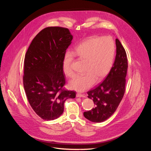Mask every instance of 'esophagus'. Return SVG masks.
<instances>
[{
    "label": "esophagus",
    "mask_w": 151,
    "mask_h": 151,
    "mask_svg": "<svg viewBox=\"0 0 151 151\" xmlns=\"http://www.w3.org/2000/svg\"><path fill=\"white\" fill-rule=\"evenodd\" d=\"M76 97H85V96L83 94H82L81 93H77Z\"/></svg>",
    "instance_id": "obj_1"
}]
</instances>
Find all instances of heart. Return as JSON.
I'll return each mask as SVG.
<instances>
[{
  "label": "heart",
  "instance_id": "heart-1",
  "mask_svg": "<svg viewBox=\"0 0 151 151\" xmlns=\"http://www.w3.org/2000/svg\"><path fill=\"white\" fill-rule=\"evenodd\" d=\"M75 54L85 61L82 75H76L69 82L70 88L83 92L90 88L95 81L98 82L111 71L114 61L115 45L109 36L91 37L83 41L76 48ZM74 55L66 52L63 60V70L68 77L75 73L72 69Z\"/></svg>",
  "mask_w": 151,
  "mask_h": 151
}]
</instances>
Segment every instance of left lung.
Masks as SVG:
<instances>
[{"instance_id": "left-lung-1", "label": "left lung", "mask_w": 151, "mask_h": 151, "mask_svg": "<svg viewBox=\"0 0 151 151\" xmlns=\"http://www.w3.org/2000/svg\"><path fill=\"white\" fill-rule=\"evenodd\" d=\"M116 54L113 66L104 80L96 88L87 92L95 107L83 112V116L93 122L106 121L115 112L122 100L125 88L128 61L121 43L116 39Z\"/></svg>"}]
</instances>
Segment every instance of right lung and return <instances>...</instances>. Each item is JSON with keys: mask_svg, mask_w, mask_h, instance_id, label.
I'll use <instances>...</instances> for the list:
<instances>
[{"mask_svg": "<svg viewBox=\"0 0 151 151\" xmlns=\"http://www.w3.org/2000/svg\"><path fill=\"white\" fill-rule=\"evenodd\" d=\"M72 39L68 29L46 27L35 37L26 54L24 90L33 111L46 121L58 118L65 101L76 97L75 91L63 88L66 83L63 60Z\"/></svg>", "mask_w": 151, "mask_h": 151, "instance_id": "add662e5", "label": "right lung"}]
</instances>
